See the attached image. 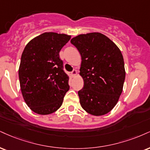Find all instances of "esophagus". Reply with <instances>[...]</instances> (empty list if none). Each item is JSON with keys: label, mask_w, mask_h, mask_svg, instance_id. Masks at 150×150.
Wrapping results in <instances>:
<instances>
[{"label": "esophagus", "mask_w": 150, "mask_h": 150, "mask_svg": "<svg viewBox=\"0 0 150 150\" xmlns=\"http://www.w3.org/2000/svg\"><path fill=\"white\" fill-rule=\"evenodd\" d=\"M76 75H77V70L74 69V70H73V71L71 72V75H72V76H73V77H75Z\"/></svg>", "instance_id": "obj_1"}]
</instances>
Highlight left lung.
Listing matches in <instances>:
<instances>
[{"label": "left lung", "instance_id": "1", "mask_svg": "<svg viewBox=\"0 0 150 150\" xmlns=\"http://www.w3.org/2000/svg\"><path fill=\"white\" fill-rule=\"evenodd\" d=\"M70 42L82 57L78 91L82 108L94 116L107 114L118 102L125 80L123 56L110 39L100 33L81 34Z\"/></svg>", "mask_w": 150, "mask_h": 150}]
</instances>
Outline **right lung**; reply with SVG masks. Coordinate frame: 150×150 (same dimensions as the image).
Wrapping results in <instances>:
<instances>
[{"label": "right lung", "mask_w": 150, "mask_h": 150, "mask_svg": "<svg viewBox=\"0 0 150 150\" xmlns=\"http://www.w3.org/2000/svg\"><path fill=\"white\" fill-rule=\"evenodd\" d=\"M71 36L47 32L30 41L21 54L19 78L27 105L39 115L54 112L69 90L59 52Z\"/></svg>", "instance_id": "1"}]
</instances>
